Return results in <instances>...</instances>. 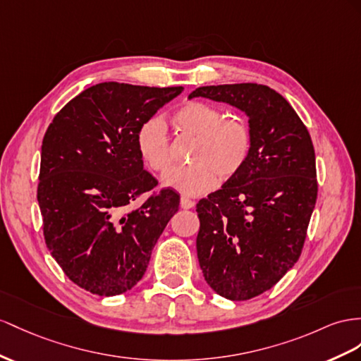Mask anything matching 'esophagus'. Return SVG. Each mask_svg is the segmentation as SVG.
<instances>
[{"label":"esophagus","instance_id":"obj_1","mask_svg":"<svg viewBox=\"0 0 361 361\" xmlns=\"http://www.w3.org/2000/svg\"><path fill=\"white\" fill-rule=\"evenodd\" d=\"M180 204H181L183 209H192L193 206H195V201H192V200L188 198V197H181Z\"/></svg>","mask_w":361,"mask_h":361}]
</instances>
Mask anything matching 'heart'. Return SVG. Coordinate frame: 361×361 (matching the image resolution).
<instances>
[{
  "label": "heart",
  "mask_w": 361,
  "mask_h": 361,
  "mask_svg": "<svg viewBox=\"0 0 361 361\" xmlns=\"http://www.w3.org/2000/svg\"><path fill=\"white\" fill-rule=\"evenodd\" d=\"M172 125L183 135L195 137L188 166L164 173L163 183L188 197H197L227 181L244 168L252 152L250 125L241 117H226L219 108L190 100L172 114ZM137 149L154 172H164L172 164V147L166 125L149 118L138 128Z\"/></svg>",
  "instance_id": "obj_1"
}]
</instances>
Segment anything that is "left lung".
Segmentation results:
<instances>
[{"label":"left lung","instance_id":"left-lung-1","mask_svg":"<svg viewBox=\"0 0 361 361\" xmlns=\"http://www.w3.org/2000/svg\"><path fill=\"white\" fill-rule=\"evenodd\" d=\"M193 97L244 111L252 129L244 168L197 204V253L206 282L228 300H248L299 259L317 200L316 154L307 126L270 87H200Z\"/></svg>","mask_w":361,"mask_h":361}]
</instances>
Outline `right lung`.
Returning <instances> with one entry per match:
<instances>
[{"mask_svg": "<svg viewBox=\"0 0 361 361\" xmlns=\"http://www.w3.org/2000/svg\"><path fill=\"white\" fill-rule=\"evenodd\" d=\"M183 87L102 82L71 99L45 131L38 202L47 248L71 282L99 295L142 279L180 195L155 192L137 131ZM143 192L140 207L133 202Z\"/></svg>", "mask_w": 361, "mask_h": 361, "instance_id": "right-lung-1", "label": "right lung"}]
</instances>
